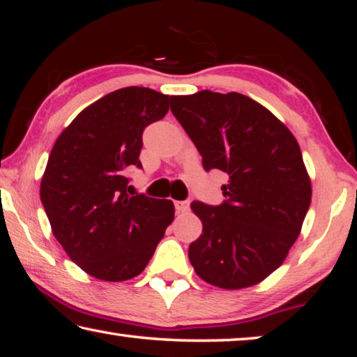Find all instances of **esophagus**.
<instances>
[{
  "instance_id": "obj_1",
  "label": "esophagus",
  "mask_w": 357,
  "mask_h": 357,
  "mask_svg": "<svg viewBox=\"0 0 357 357\" xmlns=\"http://www.w3.org/2000/svg\"><path fill=\"white\" fill-rule=\"evenodd\" d=\"M174 208H176L178 213H187V211H189V202H187V200H183V202L176 200V202H174Z\"/></svg>"
}]
</instances>
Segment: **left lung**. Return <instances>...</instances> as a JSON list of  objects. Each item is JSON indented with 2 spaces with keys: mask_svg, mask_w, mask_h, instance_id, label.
Segmentation results:
<instances>
[{
  "mask_svg": "<svg viewBox=\"0 0 357 357\" xmlns=\"http://www.w3.org/2000/svg\"><path fill=\"white\" fill-rule=\"evenodd\" d=\"M172 113L203 157L228 174L225 202L190 208L203 233L189 247L197 275L223 289L257 285L285 261L312 200L299 143L268 108L239 93L172 96Z\"/></svg>",
  "mask_w": 357,
  "mask_h": 357,
  "instance_id": "left-lung-1",
  "label": "left lung"
}]
</instances>
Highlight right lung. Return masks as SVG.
Wrapping results in <instances>:
<instances>
[{"instance_id":"obj_1","label":"right lung","mask_w":357,"mask_h":357,"mask_svg":"<svg viewBox=\"0 0 357 357\" xmlns=\"http://www.w3.org/2000/svg\"><path fill=\"white\" fill-rule=\"evenodd\" d=\"M170 99L149 88L116 89L78 113L53 144L40 202L58 243L96 279L142 274L174 219L172 200L126 190V170L142 168L143 130L165 116Z\"/></svg>"}]
</instances>
